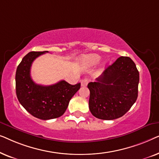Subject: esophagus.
Masks as SVG:
<instances>
[{"label":"esophagus","instance_id":"1","mask_svg":"<svg viewBox=\"0 0 159 159\" xmlns=\"http://www.w3.org/2000/svg\"><path fill=\"white\" fill-rule=\"evenodd\" d=\"M88 82H89V80L88 79H84V80H82V81H81V85L82 86V87H85L87 84H88Z\"/></svg>","mask_w":159,"mask_h":159}]
</instances>
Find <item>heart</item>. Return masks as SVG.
I'll use <instances>...</instances> for the list:
<instances>
[{"label":"heart","mask_w":159,"mask_h":159,"mask_svg":"<svg viewBox=\"0 0 159 159\" xmlns=\"http://www.w3.org/2000/svg\"><path fill=\"white\" fill-rule=\"evenodd\" d=\"M100 59H101V57L99 56L95 55V54L84 56L82 58V63L85 66H93V65L98 64Z\"/></svg>","instance_id":"obj_1"}]
</instances>
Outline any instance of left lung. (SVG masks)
I'll return each instance as SVG.
<instances>
[{
  "label": "left lung",
  "instance_id": "8db88e82",
  "mask_svg": "<svg viewBox=\"0 0 159 159\" xmlns=\"http://www.w3.org/2000/svg\"><path fill=\"white\" fill-rule=\"evenodd\" d=\"M139 71L129 57L121 56L96 82H90L89 108L95 117L113 120L125 115L138 98Z\"/></svg>",
  "mask_w": 159,
  "mask_h": 159
}]
</instances>
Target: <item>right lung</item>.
<instances>
[{
  "mask_svg": "<svg viewBox=\"0 0 159 159\" xmlns=\"http://www.w3.org/2000/svg\"><path fill=\"white\" fill-rule=\"evenodd\" d=\"M47 52H30L22 58L16 72V93L19 103L30 114L43 120L62 116L71 98L80 88V83L72 85L64 80L48 86L38 84L32 80V62Z\"/></svg>",
  "mask_w": 159,
  "mask_h": 159,
  "instance_id": "1",
  "label": "right lung"
}]
</instances>
